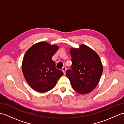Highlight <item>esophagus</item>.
<instances>
[{
    "label": "esophagus",
    "instance_id": "1",
    "mask_svg": "<svg viewBox=\"0 0 124 124\" xmlns=\"http://www.w3.org/2000/svg\"><path fill=\"white\" fill-rule=\"evenodd\" d=\"M62 70L63 72L64 73V74L65 75V71H66V70H67V68H66V67H63V68H62Z\"/></svg>",
    "mask_w": 124,
    "mask_h": 124
}]
</instances>
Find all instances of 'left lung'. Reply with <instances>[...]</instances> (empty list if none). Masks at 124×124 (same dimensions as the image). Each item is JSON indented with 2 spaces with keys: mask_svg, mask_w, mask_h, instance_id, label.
Returning a JSON list of instances; mask_svg holds the SVG:
<instances>
[{
  "mask_svg": "<svg viewBox=\"0 0 124 124\" xmlns=\"http://www.w3.org/2000/svg\"><path fill=\"white\" fill-rule=\"evenodd\" d=\"M71 70L66 75L74 90L80 94L90 93L101 78L103 66L96 53L85 45L79 48H71Z\"/></svg>",
  "mask_w": 124,
  "mask_h": 124,
  "instance_id": "left-lung-1",
  "label": "left lung"
}]
</instances>
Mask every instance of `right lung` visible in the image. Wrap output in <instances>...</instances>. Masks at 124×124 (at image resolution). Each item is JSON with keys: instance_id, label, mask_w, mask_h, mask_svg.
I'll return each mask as SVG.
<instances>
[{"instance_id": "obj_1", "label": "right lung", "mask_w": 124, "mask_h": 124, "mask_svg": "<svg viewBox=\"0 0 124 124\" xmlns=\"http://www.w3.org/2000/svg\"><path fill=\"white\" fill-rule=\"evenodd\" d=\"M59 49L57 45L39 42L28 49L23 57L22 69L29 85L39 93H45L54 88L63 75L55 67L52 57Z\"/></svg>"}]
</instances>
